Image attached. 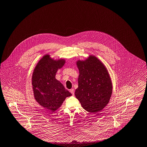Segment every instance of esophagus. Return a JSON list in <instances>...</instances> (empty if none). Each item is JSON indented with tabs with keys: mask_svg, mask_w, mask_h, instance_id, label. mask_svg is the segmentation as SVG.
Returning a JSON list of instances; mask_svg holds the SVG:
<instances>
[{
	"mask_svg": "<svg viewBox=\"0 0 147 147\" xmlns=\"http://www.w3.org/2000/svg\"><path fill=\"white\" fill-rule=\"evenodd\" d=\"M70 93H71L73 95H74V90L73 89H70Z\"/></svg>",
	"mask_w": 147,
	"mask_h": 147,
	"instance_id": "34e87169",
	"label": "esophagus"
}]
</instances>
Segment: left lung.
Returning a JSON list of instances; mask_svg holds the SVG:
<instances>
[{"label": "left lung", "mask_w": 147, "mask_h": 147, "mask_svg": "<svg viewBox=\"0 0 147 147\" xmlns=\"http://www.w3.org/2000/svg\"><path fill=\"white\" fill-rule=\"evenodd\" d=\"M80 75L75 96L82 108L96 113L108 104L112 93V84L107 68L96 57L90 55L85 61H78Z\"/></svg>", "instance_id": "left-lung-1"}]
</instances>
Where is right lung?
Listing matches in <instances>:
<instances>
[{"instance_id": "obj_1", "label": "right lung", "mask_w": 147, "mask_h": 147, "mask_svg": "<svg viewBox=\"0 0 147 147\" xmlns=\"http://www.w3.org/2000/svg\"><path fill=\"white\" fill-rule=\"evenodd\" d=\"M65 59L54 60L45 55L37 63L32 76V85L36 101L43 107L55 111L71 94L55 79L57 70Z\"/></svg>"}]
</instances>
